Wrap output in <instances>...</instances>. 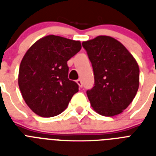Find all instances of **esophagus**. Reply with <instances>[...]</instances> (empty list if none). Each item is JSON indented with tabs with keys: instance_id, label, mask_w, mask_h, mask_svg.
<instances>
[{
	"instance_id": "obj_1",
	"label": "esophagus",
	"mask_w": 156,
	"mask_h": 156,
	"mask_svg": "<svg viewBox=\"0 0 156 156\" xmlns=\"http://www.w3.org/2000/svg\"><path fill=\"white\" fill-rule=\"evenodd\" d=\"M77 82V83L78 84V86L80 87H83V82H82V80L81 79H78V80L76 81Z\"/></svg>"
}]
</instances>
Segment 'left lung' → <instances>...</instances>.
<instances>
[{
    "label": "left lung",
    "mask_w": 156,
    "mask_h": 156,
    "mask_svg": "<svg viewBox=\"0 0 156 156\" xmlns=\"http://www.w3.org/2000/svg\"><path fill=\"white\" fill-rule=\"evenodd\" d=\"M94 72L95 84L87 95L96 112L121 113L133 101L139 86V68L133 56L114 38L100 35L83 43Z\"/></svg>",
    "instance_id": "1"
}]
</instances>
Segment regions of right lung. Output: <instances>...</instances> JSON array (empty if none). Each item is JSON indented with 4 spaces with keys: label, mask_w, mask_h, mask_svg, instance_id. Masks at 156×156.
<instances>
[{
    "label": "right lung",
    "mask_w": 156,
    "mask_h": 156,
    "mask_svg": "<svg viewBox=\"0 0 156 156\" xmlns=\"http://www.w3.org/2000/svg\"><path fill=\"white\" fill-rule=\"evenodd\" d=\"M81 48L80 41L51 35L36 41L26 52L19 67L18 86L35 114L57 116L78 92V83L68 78L67 61Z\"/></svg>",
    "instance_id": "right-lung-1"
}]
</instances>
